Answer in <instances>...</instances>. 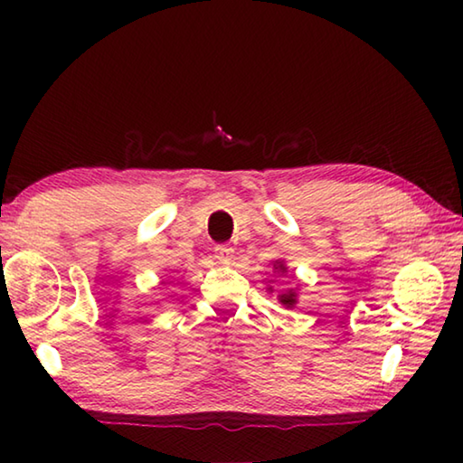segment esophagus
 <instances>
[{
    "label": "esophagus",
    "instance_id": "34e87169",
    "mask_svg": "<svg viewBox=\"0 0 463 463\" xmlns=\"http://www.w3.org/2000/svg\"><path fill=\"white\" fill-rule=\"evenodd\" d=\"M214 255H216L218 261L231 263L232 257H234V249L231 245H216L214 247Z\"/></svg>",
    "mask_w": 463,
    "mask_h": 463
}]
</instances>
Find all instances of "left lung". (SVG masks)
Segmentation results:
<instances>
[{
  "label": "left lung",
  "instance_id": "obj_1",
  "mask_svg": "<svg viewBox=\"0 0 463 463\" xmlns=\"http://www.w3.org/2000/svg\"><path fill=\"white\" fill-rule=\"evenodd\" d=\"M279 273H286V268H284V265H278V268H276ZM279 302L281 304H286V307H294V304H296V294L292 292V289H289V292H286V294H281L279 296Z\"/></svg>",
  "mask_w": 463,
  "mask_h": 463
}]
</instances>
